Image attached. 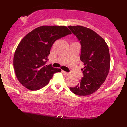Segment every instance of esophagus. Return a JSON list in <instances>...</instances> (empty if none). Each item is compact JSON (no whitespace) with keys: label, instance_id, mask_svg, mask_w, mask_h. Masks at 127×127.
Wrapping results in <instances>:
<instances>
[{"label":"esophagus","instance_id":"obj_1","mask_svg":"<svg viewBox=\"0 0 127 127\" xmlns=\"http://www.w3.org/2000/svg\"><path fill=\"white\" fill-rule=\"evenodd\" d=\"M62 74L66 75V76H68V75H70V73H68V72H66V71H63V70L62 71Z\"/></svg>","mask_w":127,"mask_h":127}]
</instances>
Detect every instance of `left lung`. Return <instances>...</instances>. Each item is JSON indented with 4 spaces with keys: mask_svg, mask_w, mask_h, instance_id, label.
<instances>
[{
    "mask_svg": "<svg viewBox=\"0 0 127 127\" xmlns=\"http://www.w3.org/2000/svg\"><path fill=\"white\" fill-rule=\"evenodd\" d=\"M68 28L80 42V60L85 66L80 83L70 89L79 96H87L98 90L105 81L110 70L109 50L105 40L91 29L81 26Z\"/></svg>",
    "mask_w": 127,
    "mask_h": 127,
    "instance_id": "8db88e82",
    "label": "left lung"
}]
</instances>
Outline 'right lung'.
<instances>
[{
  "mask_svg": "<svg viewBox=\"0 0 127 127\" xmlns=\"http://www.w3.org/2000/svg\"><path fill=\"white\" fill-rule=\"evenodd\" d=\"M67 27L43 26L35 28L21 40L13 59L17 79L24 87L37 90L47 85L60 68L46 65L52 46L56 40L71 34Z\"/></svg>",
  "mask_w": 127,
  "mask_h": 127,
  "instance_id": "right-lung-1",
  "label": "right lung"
}]
</instances>
